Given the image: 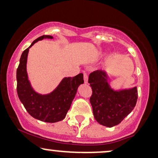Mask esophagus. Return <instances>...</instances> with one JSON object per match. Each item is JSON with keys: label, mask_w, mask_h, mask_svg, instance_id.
<instances>
[{"label": "esophagus", "mask_w": 158, "mask_h": 158, "mask_svg": "<svg viewBox=\"0 0 158 158\" xmlns=\"http://www.w3.org/2000/svg\"><path fill=\"white\" fill-rule=\"evenodd\" d=\"M88 78H89V77H88V75H87L86 73H83V79H84V82H85V83H88Z\"/></svg>", "instance_id": "34e87169"}]
</instances>
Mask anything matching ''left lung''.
<instances>
[{"label":"left lung","instance_id":"8db88e82","mask_svg":"<svg viewBox=\"0 0 158 158\" xmlns=\"http://www.w3.org/2000/svg\"><path fill=\"white\" fill-rule=\"evenodd\" d=\"M108 75L103 70H96L89 77L92 89L90 102L94 118L103 126L117 125L135 108L138 99L136 87L114 91L108 83Z\"/></svg>","mask_w":158,"mask_h":158}]
</instances>
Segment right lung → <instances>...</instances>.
<instances>
[{
  "label": "right lung",
  "mask_w": 158,
  "mask_h": 158,
  "mask_svg": "<svg viewBox=\"0 0 158 158\" xmlns=\"http://www.w3.org/2000/svg\"><path fill=\"white\" fill-rule=\"evenodd\" d=\"M46 38L52 39V36H40L23 52L17 69V91L19 100L31 116L42 122L54 123L65 118L77 88L84 81L82 73L73 77H64L55 90L45 95L38 94L32 89L26 71L28 50L39 40Z\"/></svg>",
  "instance_id": "obj_1"
}]
</instances>
